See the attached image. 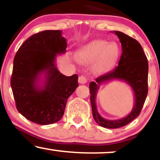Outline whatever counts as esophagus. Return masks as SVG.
Here are the masks:
<instances>
[{
	"instance_id": "esophagus-1",
	"label": "esophagus",
	"mask_w": 160,
	"mask_h": 160,
	"mask_svg": "<svg viewBox=\"0 0 160 160\" xmlns=\"http://www.w3.org/2000/svg\"><path fill=\"white\" fill-rule=\"evenodd\" d=\"M78 82L80 84H85L87 82V79H86L84 76H80L78 78Z\"/></svg>"
}]
</instances>
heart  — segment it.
<instances>
[{
	"mask_svg": "<svg viewBox=\"0 0 160 160\" xmlns=\"http://www.w3.org/2000/svg\"><path fill=\"white\" fill-rule=\"evenodd\" d=\"M120 49L115 42L95 39L82 46L77 52L76 57L80 63L92 64V71L98 74L108 72L118 60Z\"/></svg>",
	"mask_w": 160,
	"mask_h": 160,
	"instance_id": "heart-1",
	"label": "heart"
}]
</instances>
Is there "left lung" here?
<instances>
[{
    "label": "left lung",
    "instance_id": "8db88e82",
    "mask_svg": "<svg viewBox=\"0 0 160 160\" xmlns=\"http://www.w3.org/2000/svg\"><path fill=\"white\" fill-rule=\"evenodd\" d=\"M118 36L122 47V53L118 65L112 71L96 78L89 84L90 101L92 115L96 122L105 128L115 129L124 127L138 116L148 95V59L139 42L124 32L114 31ZM112 79H120L127 82L132 88L134 94V105L132 112L126 117L117 120H107L98 113L95 99L99 86Z\"/></svg>",
    "mask_w": 160,
    "mask_h": 160
}]
</instances>
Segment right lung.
Instances as JSON below:
<instances>
[{
    "mask_svg": "<svg viewBox=\"0 0 160 160\" xmlns=\"http://www.w3.org/2000/svg\"><path fill=\"white\" fill-rule=\"evenodd\" d=\"M66 48L61 30H44L28 38L15 56L11 87L17 109L30 122H59L78 86V75L65 76L56 66L57 55Z\"/></svg>",
    "mask_w": 160,
    "mask_h": 160,
    "instance_id": "right-lung-1",
    "label": "right lung"
}]
</instances>
